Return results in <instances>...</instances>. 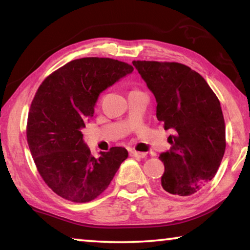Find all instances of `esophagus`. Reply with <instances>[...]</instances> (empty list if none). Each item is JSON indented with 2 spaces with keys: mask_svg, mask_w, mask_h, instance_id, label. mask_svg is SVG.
<instances>
[{
  "mask_svg": "<svg viewBox=\"0 0 250 250\" xmlns=\"http://www.w3.org/2000/svg\"><path fill=\"white\" fill-rule=\"evenodd\" d=\"M130 155L131 156H134V158H145L146 153L145 152H138L135 150H131L130 151Z\"/></svg>",
  "mask_w": 250,
  "mask_h": 250,
  "instance_id": "1",
  "label": "esophagus"
}]
</instances>
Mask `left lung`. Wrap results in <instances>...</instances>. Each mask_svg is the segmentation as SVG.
Segmentation results:
<instances>
[{
    "instance_id": "8db88e82",
    "label": "left lung",
    "mask_w": 250,
    "mask_h": 250,
    "mask_svg": "<svg viewBox=\"0 0 250 250\" xmlns=\"http://www.w3.org/2000/svg\"><path fill=\"white\" fill-rule=\"evenodd\" d=\"M135 69L156 100V118L171 149L160 154L164 164L163 189L189 196L205 188L216 174L225 153V121L219 100L195 70L179 62L134 61Z\"/></svg>"
}]
</instances>
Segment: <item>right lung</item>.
Wrapping results in <instances>:
<instances>
[{"mask_svg": "<svg viewBox=\"0 0 250 250\" xmlns=\"http://www.w3.org/2000/svg\"><path fill=\"white\" fill-rule=\"evenodd\" d=\"M132 71L116 59L86 57L67 62L42 83L26 135L37 170L57 195L75 203L95 200L128 158L121 146L92 156L82 129L94 116L101 92Z\"/></svg>", "mask_w": 250, "mask_h": 250, "instance_id": "1", "label": "right lung"}]
</instances>
